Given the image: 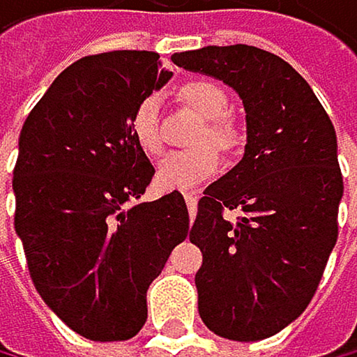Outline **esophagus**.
<instances>
[{"instance_id":"34e87169","label":"esophagus","mask_w":357,"mask_h":357,"mask_svg":"<svg viewBox=\"0 0 357 357\" xmlns=\"http://www.w3.org/2000/svg\"><path fill=\"white\" fill-rule=\"evenodd\" d=\"M197 201H199V197L194 192L185 194V203H188V210H190V217L192 219H194V214H197Z\"/></svg>"}]
</instances>
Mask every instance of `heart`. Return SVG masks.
<instances>
[{
  "instance_id": "heart-1",
  "label": "heart",
  "mask_w": 357,
  "mask_h": 357,
  "mask_svg": "<svg viewBox=\"0 0 357 357\" xmlns=\"http://www.w3.org/2000/svg\"><path fill=\"white\" fill-rule=\"evenodd\" d=\"M178 98L185 102L192 112H197L206 125L199 129L190 151H172L156 167V185L163 190L188 192L206 183L214 172L219 169V156L210 148L211 144L221 151H230L239 145L241 134L228 118L230 112V96L228 91L214 80L197 77L188 80L178 89ZM132 134L138 147L147 154H158L163 147V136L158 127V102L154 96L143 98L132 112ZM206 142H210L206 146Z\"/></svg>"
}]
</instances>
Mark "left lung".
Listing matches in <instances>:
<instances>
[{
    "label": "left lung",
    "instance_id": "obj_1",
    "mask_svg": "<svg viewBox=\"0 0 357 357\" xmlns=\"http://www.w3.org/2000/svg\"><path fill=\"white\" fill-rule=\"evenodd\" d=\"M172 62L232 86L245 112L243 158L206 188L190 230L203 252L199 315L221 337H271L304 313L337 239L333 123L304 77L257 46H203ZM228 209L242 217L230 222Z\"/></svg>",
    "mask_w": 357,
    "mask_h": 357
}]
</instances>
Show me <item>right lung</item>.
Instances as JSON below:
<instances>
[{"instance_id": "1", "label": "right lung", "mask_w": 357, "mask_h": 357, "mask_svg": "<svg viewBox=\"0 0 357 357\" xmlns=\"http://www.w3.org/2000/svg\"><path fill=\"white\" fill-rule=\"evenodd\" d=\"M172 77L154 51L73 62L33 107L13 172L15 232L42 300L82 337L129 340L147 288L190 230L181 192L143 201L154 165L134 107Z\"/></svg>"}]
</instances>
